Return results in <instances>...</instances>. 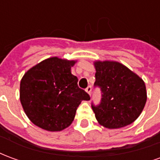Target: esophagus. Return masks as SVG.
Listing matches in <instances>:
<instances>
[{"instance_id":"esophagus-1","label":"esophagus","mask_w":160,"mask_h":160,"mask_svg":"<svg viewBox=\"0 0 160 160\" xmlns=\"http://www.w3.org/2000/svg\"><path fill=\"white\" fill-rule=\"evenodd\" d=\"M86 92H87V93L89 94V95H91V92H92V87H91V86L87 87V88L86 89Z\"/></svg>"}]
</instances>
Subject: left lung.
Wrapping results in <instances>:
<instances>
[{"label": "left lung", "mask_w": 160, "mask_h": 160, "mask_svg": "<svg viewBox=\"0 0 160 160\" xmlns=\"http://www.w3.org/2000/svg\"><path fill=\"white\" fill-rule=\"evenodd\" d=\"M95 87L100 88V104L92 108L98 122L107 128H119L136 120L147 102L143 80L122 63L97 61Z\"/></svg>", "instance_id": "1"}]
</instances>
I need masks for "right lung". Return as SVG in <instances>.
Here are the masks:
<instances>
[{"label":"right lung","instance_id":"add662e5","mask_svg":"<svg viewBox=\"0 0 160 160\" xmlns=\"http://www.w3.org/2000/svg\"><path fill=\"white\" fill-rule=\"evenodd\" d=\"M75 62L50 57L24 74L19 98L25 113L36 126L52 132L63 130L72 123L81 101L90 99L71 73Z\"/></svg>","mask_w":160,"mask_h":160}]
</instances>
